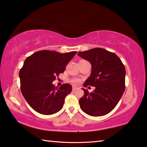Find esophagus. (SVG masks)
Segmentation results:
<instances>
[{"instance_id": "esophagus-1", "label": "esophagus", "mask_w": 147, "mask_h": 147, "mask_svg": "<svg viewBox=\"0 0 147 147\" xmlns=\"http://www.w3.org/2000/svg\"><path fill=\"white\" fill-rule=\"evenodd\" d=\"M78 89V87H75V86H74L73 87H72V90H73V91H75V90H76V89Z\"/></svg>"}]
</instances>
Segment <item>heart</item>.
<instances>
[{
	"label": "heart",
	"instance_id": "obj_1",
	"mask_svg": "<svg viewBox=\"0 0 147 147\" xmlns=\"http://www.w3.org/2000/svg\"><path fill=\"white\" fill-rule=\"evenodd\" d=\"M72 83H74V84H78V83H79V82H80V81H79L78 80H77V79H74V80H73L71 81Z\"/></svg>",
	"mask_w": 147,
	"mask_h": 147
}]
</instances>
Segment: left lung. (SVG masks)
I'll return each instance as SVG.
<instances>
[{"label": "left lung", "mask_w": 147, "mask_h": 147, "mask_svg": "<svg viewBox=\"0 0 147 147\" xmlns=\"http://www.w3.org/2000/svg\"><path fill=\"white\" fill-rule=\"evenodd\" d=\"M78 55L92 67L83 85L95 87L92 92L81 88L84 95L79 101L81 109L91 116H105L116 107L125 91V66L116 54L102 48L79 52Z\"/></svg>", "instance_id": "obj_1"}]
</instances>
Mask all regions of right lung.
Segmentation results:
<instances>
[{"label": "right lung", "mask_w": 147, "mask_h": 147, "mask_svg": "<svg viewBox=\"0 0 147 147\" xmlns=\"http://www.w3.org/2000/svg\"><path fill=\"white\" fill-rule=\"evenodd\" d=\"M77 51L60 53L40 51L24 61L19 77L21 91L29 106L39 114L51 115L62 109L64 100L72 91V87L64 83L59 88L53 81L65 70L67 63Z\"/></svg>", "instance_id": "add662e5"}]
</instances>
